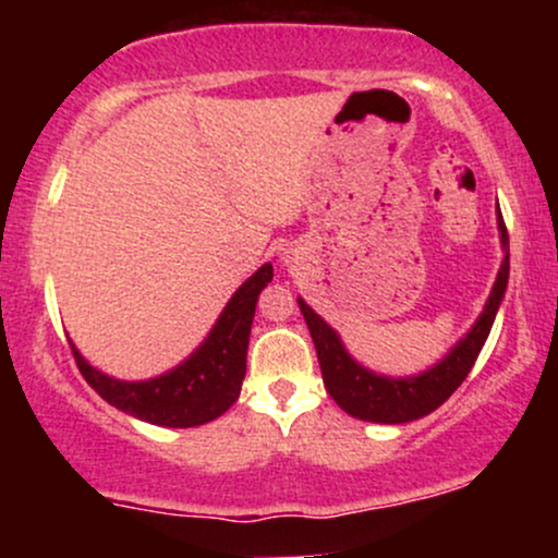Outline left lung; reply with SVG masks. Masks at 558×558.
<instances>
[{
  "instance_id": "8db88e82",
  "label": "left lung",
  "mask_w": 558,
  "mask_h": 558,
  "mask_svg": "<svg viewBox=\"0 0 558 558\" xmlns=\"http://www.w3.org/2000/svg\"><path fill=\"white\" fill-rule=\"evenodd\" d=\"M496 220L498 233H501L504 262L501 270L496 275L490 296L485 301V310L480 312L477 323L472 325L462 341L453 345L438 364H433L430 369L420 375L388 377L362 367L345 351L341 336L304 299H299V310L306 319V328L312 332V341H315L325 388H328L332 401L345 414L356 420L383 422V425H401V422L420 420L435 412L453 390L462 386L464 377L470 375L472 364L477 360L480 349L488 341L493 319H496V312L506 293V283H509V233H506L501 209L496 213Z\"/></svg>"
}]
</instances>
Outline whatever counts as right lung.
<instances>
[{"instance_id": "right-lung-1", "label": "right lung", "mask_w": 558, "mask_h": 558, "mask_svg": "<svg viewBox=\"0 0 558 558\" xmlns=\"http://www.w3.org/2000/svg\"><path fill=\"white\" fill-rule=\"evenodd\" d=\"M272 280V265H262L228 301L215 328L189 360L151 380H118L92 367L73 349L81 375L107 403L131 417L162 427H196L233 407L246 375V349L262 288Z\"/></svg>"}]
</instances>
